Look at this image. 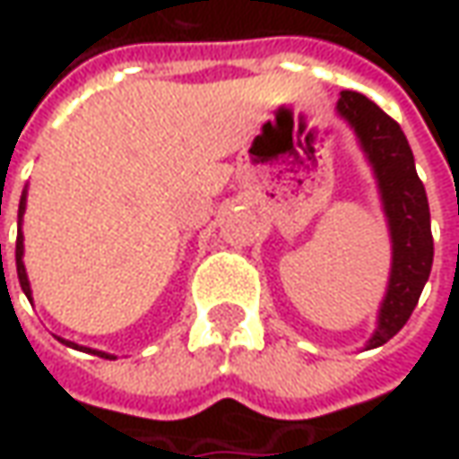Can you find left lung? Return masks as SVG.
Instances as JSON below:
<instances>
[{"label": "left lung", "instance_id": "8db88e82", "mask_svg": "<svg viewBox=\"0 0 459 459\" xmlns=\"http://www.w3.org/2000/svg\"><path fill=\"white\" fill-rule=\"evenodd\" d=\"M337 112L355 127L378 176L380 196L394 239V265L388 293L380 307L376 334L368 347H380L398 334L419 304L424 283L432 273L434 239L429 202L416 176L414 152L396 119L358 91H342Z\"/></svg>", "mask_w": 459, "mask_h": 459}]
</instances>
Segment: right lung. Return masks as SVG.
Returning a JSON list of instances; mask_svg holds the SVG:
<instances>
[{
    "label": "right lung",
    "mask_w": 459,
    "mask_h": 459,
    "mask_svg": "<svg viewBox=\"0 0 459 459\" xmlns=\"http://www.w3.org/2000/svg\"><path fill=\"white\" fill-rule=\"evenodd\" d=\"M25 214V196L20 199V217ZM22 235L17 238V278H20V286H22V291L30 296V283H27V273H25V265H22ZM65 344H71V342H65ZM97 355H101V358H109V355H104V352H97ZM112 360V358H109Z\"/></svg>",
    "instance_id": "1"
}]
</instances>
